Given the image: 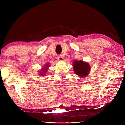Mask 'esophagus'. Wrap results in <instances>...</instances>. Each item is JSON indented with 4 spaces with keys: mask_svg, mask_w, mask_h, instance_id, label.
<instances>
[{
    "mask_svg": "<svg viewBox=\"0 0 125 125\" xmlns=\"http://www.w3.org/2000/svg\"><path fill=\"white\" fill-rule=\"evenodd\" d=\"M57 60H58V61H63V59H64V58H63V57L61 55L57 56Z\"/></svg>",
    "mask_w": 125,
    "mask_h": 125,
    "instance_id": "obj_1",
    "label": "esophagus"
}]
</instances>
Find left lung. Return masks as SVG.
I'll return each instance as SVG.
<instances>
[{
	"instance_id": "obj_1",
	"label": "left lung",
	"mask_w": 125,
	"mask_h": 125,
	"mask_svg": "<svg viewBox=\"0 0 125 125\" xmlns=\"http://www.w3.org/2000/svg\"><path fill=\"white\" fill-rule=\"evenodd\" d=\"M73 67L74 73L82 77H85L88 75L91 69L89 63L83 61L75 60L73 62Z\"/></svg>"
}]
</instances>
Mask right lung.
I'll return each instance as SVG.
<instances>
[{
  "label": "right lung",
  "mask_w": 125,
  "mask_h": 125,
  "mask_svg": "<svg viewBox=\"0 0 125 125\" xmlns=\"http://www.w3.org/2000/svg\"><path fill=\"white\" fill-rule=\"evenodd\" d=\"M48 67H49V64H47L46 65H45L44 67L42 69L41 71H40V75L41 76L46 75H45V74H46L47 71L48 70L47 68H48Z\"/></svg>",
  "instance_id": "right-lung-1"
}]
</instances>
